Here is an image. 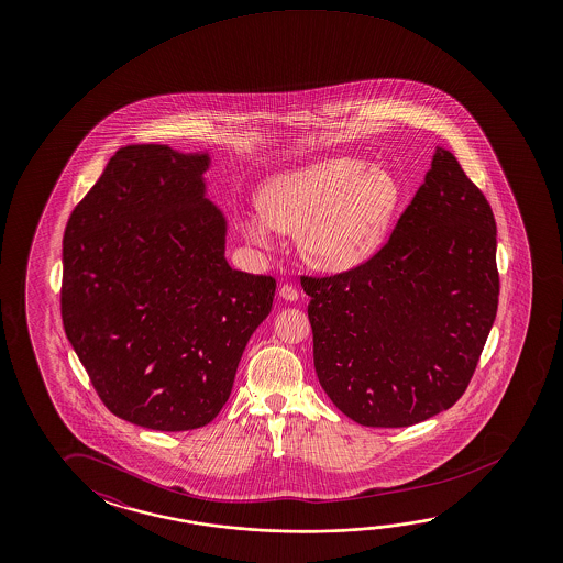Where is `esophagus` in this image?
I'll return each mask as SVG.
<instances>
[{
	"mask_svg": "<svg viewBox=\"0 0 563 563\" xmlns=\"http://www.w3.org/2000/svg\"><path fill=\"white\" fill-rule=\"evenodd\" d=\"M278 295H280V298H285V300H288V302H295V300H298V290H296L295 286L286 285L280 286V290H278Z\"/></svg>",
	"mask_w": 563,
	"mask_h": 563,
	"instance_id": "1",
	"label": "esophagus"
}]
</instances>
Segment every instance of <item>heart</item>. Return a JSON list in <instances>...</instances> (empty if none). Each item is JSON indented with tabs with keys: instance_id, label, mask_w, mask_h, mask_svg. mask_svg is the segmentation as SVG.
<instances>
[{
	"instance_id": "obj_1",
	"label": "heart",
	"mask_w": 563,
	"mask_h": 563,
	"mask_svg": "<svg viewBox=\"0 0 563 563\" xmlns=\"http://www.w3.org/2000/svg\"><path fill=\"white\" fill-rule=\"evenodd\" d=\"M402 200L397 176L365 158L330 157L271 178L261 210L243 218L247 240L267 247L290 231L306 261L323 271L360 267L380 247Z\"/></svg>"
}]
</instances>
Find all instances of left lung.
Instances as JSON below:
<instances>
[{
	"label": "left lung",
	"instance_id": "left-lung-1",
	"mask_svg": "<svg viewBox=\"0 0 563 563\" xmlns=\"http://www.w3.org/2000/svg\"><path fill=\"white\" fill-rule=\"evenodd\" d=\"M300 283L313 367L333 405L369 428L424 422L465 393L495 322V216L457 158L438 147L373 257Z\"/></svg>",
	"mask_w": 563,
	"mask_h": 563
}]
</instances>
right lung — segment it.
Wrapping results in <instances>:
<instances>
[{
    "mask_svg": "<svg viewBox=\"0 0 563 563\" xmlns=\"http://www.w3.org/2000/svg\"><path fill=\"white\" fill-rule=\"evenodd\" d=\"M208 165L166 145L120 148L66 223V338L111 415L148 430L212 422L275 298V278L228 265Z\"/></svg>",
    "mask_w": 563,
    "mask_h": 563,
    "instance_id": "right-lung-1",
    "label": "right lung"
}]
</instances>
